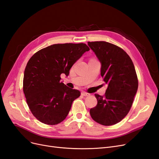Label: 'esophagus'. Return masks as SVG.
<instances>
[{
	"instance_id": "34e87169",
	"label": "esophagus",
	"mask_w": 159,
	"mask_h": 159,
	"mask_svg": "<svg viewBox=\"0 0 159 159\" xmlns=\"http://www.w3.org/2000/svg\"><path fill=\"white\" fill-rule=\"evenodd\" d=\"M81 95L84 96H89L90 95L89 93H88L87 92H85V91H82V92H81Z\"/></svg>"
}]
</instances>
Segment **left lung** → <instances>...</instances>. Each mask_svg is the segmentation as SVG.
I'll return each mask as SVG.
<instances>
[{
  "label": "left lung",
  "instance_id": "8db88e82",
  "mask_svg": "<svg viewBox=\"0 0 159 159\" xmlns=\"http://www.w3.org/2000/svg\"><path fill=\"white\" fill-rule=\"evenodd\" d=\"M88 43L102 63L101 75L108 85L103 96L95 94L98 104L89 113L97 123L113 125L131 109L138 89L136 71L131 57L120 47L104 41Z\"/></svg>",
  "mask_w": 159,
  "mask_h": 159
}]
</instances>
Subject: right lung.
<instances>
[{"mask_svg":"<svg viewBox=\"0 0 159 159\" xmlns=\"http://www.w3.org/2000/svg\"><path fill=\"white\" fill-rule=\"evenodd\" d=\"M89 48L84 43L56 44L41 49L28 60L25 70L23 91L31 113L38 121L54 125L68 115L80 91L61 82L75 62Z\"/></svg>","mask_w":159,"mask_h":159,"instance_id":"add662e5","label":"right lung"}]
</instances>
